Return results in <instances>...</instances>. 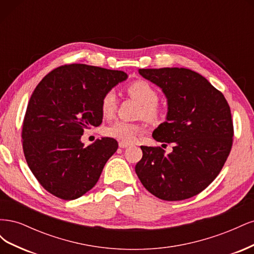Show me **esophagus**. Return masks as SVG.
I'll return each instance as SVG.
<instances>
[{"label":"esophagus","instance_id":"34e87169","mask_svg":"<svg viewBox=\"0 0 254 254\" xmlns=\"http://www.w3.org/2000/svg\"><path fill=\"white\" fill-rule=\"evenodd\" d=\"M130 145H131V144H130V143H127V142H123V141L119 143V146H120L121 148H127V147H129Z\"/></svg>","mask_w":254,"mask_h":254}]
</instances>
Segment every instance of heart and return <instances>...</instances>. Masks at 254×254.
<instances>
[{
  "instance_id": "obj_1",
  "label": "heart",
  "mask_w": 254,
  "mask_h": 254,
  "mask_svg": "<svg viewBox=\"0 0 254 254\" xmlns=\"http://www.w3.org/2000/svg\"><path fill=\"white\" fill-rule=\"evenodd\" d=\"M128 94L142 105L141 115L149 121H157L162 114V109L158 105L159 95L157 90L148 82L137 80L130 83L127 87ZM118 101L117 95L113 91H109L103 96L101 102V110L105 118H111L117 110ZM143 131V126L127 123L124 121H117L106 127L105 133L123 142H132L135 136Z\"/></svg>"
}]
</instances>
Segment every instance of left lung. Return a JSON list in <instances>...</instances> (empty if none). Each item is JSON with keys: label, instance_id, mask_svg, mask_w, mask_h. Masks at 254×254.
<instances>
[{"label": "left lung", "instance_id": "obj_1", "mask_svg": "<svg viewBox=\"0 0 254 254\" xmlns=\"http://www.w3.org/2000/svg\"><path fill=\"white\" fill-rule=\"evenodd\" d=\"M140 75L162 89L166 121L152 137L173 143V152L141 146L135 173L149 193L167 201L184 200L216 178L233 142V123L224 94L203 76L184 67L140 68Z\"/></svg>", "mask_w": 254, "mask_h": 254}]
</instances>
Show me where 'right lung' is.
Instances as JSON below:
<instances>
[{
  "label": "right lung",
  "mask_w": 254,
  "mask_h": 254,
  "mask_svg": "<svg viewBox=\"0 0 254 254\" xmlns=\"http://www.w3.org/2000/svg\"><path fill=\"white\" fill-rule=\"evenodd\" d=\"M127 77L123 71L72 64L38 83L23 121L22 145L28 167L49 193L73 200L95 186L119 145L102 137L86 147L80 137L102 124L103 96Z\"/></svg>",
  "instance_id": "add662e5"
}]
</instances>
